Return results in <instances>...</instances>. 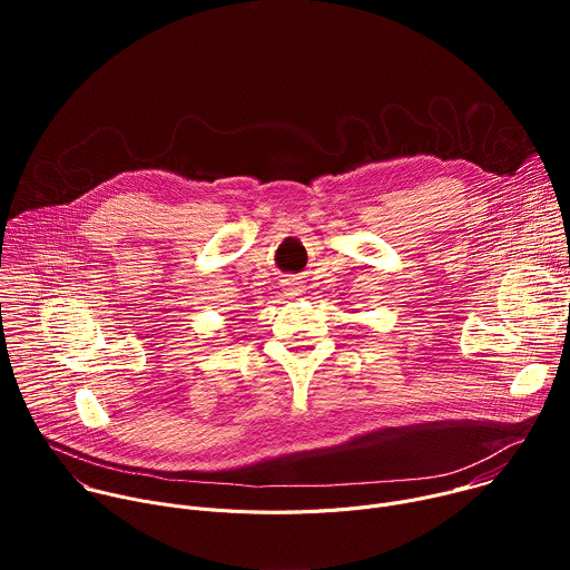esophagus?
I'll return each instance as SVG.
<instances>
[{
    "instance_id": "esophagus-1",
    "label": "esophagus",
    "mask_w": 570,
    "mask_h": 570,
    "mask_svg": "<svg viewBox=\"0 0 570 570\" xmlns=\"http://www.w3.org/2000/svg\"><path fill=\"white\" fill-rule=\"evenodd\" d=\"M302 288H304V286H299V284H288V295H291V297H295V295H302V293H304Z\"/></svg>"
}]
</instances>
